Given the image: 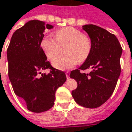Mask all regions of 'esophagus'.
<instances>
[{"label":"esophagus","instance_id":"34e87169","mask_svg":"<svg viewBox=\"0 0 132 132\" xmlns=\"http://www.w3.org/2000/svg\"><path fill=\"white\" fill-rule=\"evenodd\" d=\"M66 78H67V79H69V76H70V72L67 71V72L66 73Z\"/></svg>","mask_w":132,"mask_h":132}]
</instances>
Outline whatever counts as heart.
<instances>
[{"label":"heart","mask_w":132,"mask_h":132,"mask_svg":"<svg viewBox=\"0 0 132 132\" xmlns=\"http://www.w3.org/2000/svg\"><path fill=\"white\" fill-rule=\"evenodd\" d=\"M40 46L46 57L53 60L64 47L65 54L56 57L53 66L60 70L72 69L78 62H84L89 56L92 48V40L81 31L72 27L60 29L55 34V38L46 36L41 40Z\"/></svg>","instance_id":"heart-1"}]
</instances>
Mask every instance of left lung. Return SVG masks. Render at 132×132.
I'll list each match as a JSON object with an SVG mask.
<instances>
[{
	"label": "left lung",
	"mask_w": 132,
	"mask_h": 132,
	"mask_svg": "<svg viewBox=\"0 0 132 132\" xmlns=\"http://www.w3.org/2000/svg\"><path fill=\"white\" fill-rule=\"evenodd\" d=\"M83 30L92 40V48L85 62L71 72L70 77L78 84L71 94L78 104L94 109L105 103L114 92L121 73L122 48L115 35L99 26L85 25ZM88 68L92 69L91 72L80 73Z\"/></svg>",
	"instance_id": "left-lung-1"
}]
</instances>
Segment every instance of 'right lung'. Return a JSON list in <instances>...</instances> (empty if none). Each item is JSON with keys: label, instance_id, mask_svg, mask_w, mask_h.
<instances>
[{"label": "right lung", "instance_id": "right-lung-1", "mask_svg": "<svg viewBox=\"0 0 132 132\" xmlns=\"http://www.w3.org/2000/svg\"><path fill=\"white\" fill-rule=\"evenodd\" d=\"M53 27L44 21H28L13 33L7 49L8 77L14 93L35 113L53 106L57 88L66 81L65 73L51 66L40 47L46 28ZM48 68L49 74L41 73Z\"/></svg>", "mask_w": 132, "mask_h": 132}]
</instances>
